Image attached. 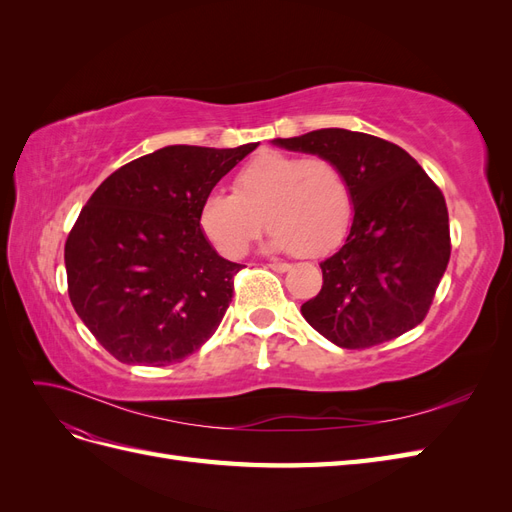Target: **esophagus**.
Returning <instances> with one entry per match:
<instances>
[{"label":"esophagus","mask_w":512,"mask_h":512,"mask_svg":"<svg viewBox=\"0 0 512 512\" xmlns=\"http://www.w3.org/2000/svg\"><path fill=\"white\" fill-rule=\"evenodd\" d=\"M273 271H277V273H286V271H290L292 267L288 265V262H271L269 265Z\"/></svg>","instance_id":"34e87169"}]
</instances>
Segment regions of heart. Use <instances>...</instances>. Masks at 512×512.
<instances>
[{"label": "heart", "instance_id": "1", "mask_svg": "<svg viewBox=\"0 0 512 512\" xmlns=\"http://www.w3.org/2000/svg\"><path fill=\"white\" fill-rule=\"evenodd\" d=\"M352 218V190L329 158L262 151L239 168L232 194L211 192L200 205V228L226 258H241L260 235L269 247L314 258L344 239Z\"/></svg>", "mask_w": 512, "mask_h": 512}]
</instances>
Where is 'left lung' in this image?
Masks as SVG:
<instances>
[{
	"label": "left lung",
	"instance_id": "left-lung-1",
	"mask_svg": "<svg viewBox=\"0 0 512 512\" xmlns=\"http://www.w3.org/2000/svg\"><path fill=\"white\" fill-rule=\"evenodd\" d=\"M273 143L333 160L352 190L350 232L320 262L322 288L303 318L339 348L378 346L421 324L451 258L438 185L408 151L371 134L324 128Z\"/></svg>",
	"mask_w": 512,
	"mask_h": 512
}]
</instances>
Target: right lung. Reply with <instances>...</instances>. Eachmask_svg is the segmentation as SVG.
<instances>
[{
    "label": "right lung",
    "mask_w": 512,
    "mask_h": 512,
    "mask_svg": "<svg viewBox=\"0 0 512 512\" xmlns=\"http://www.w3.org/2000/svg\"><path fill=\"white\" fill-rule=\"evenodd\" d=\"M258 143L168 145L121 166L91 194L66 241L76 314L117 361L164 367L203 346L241 265L200 228V205Z\"/></svg>",
    "instance_id": "obj_1"
}]
</instances>
